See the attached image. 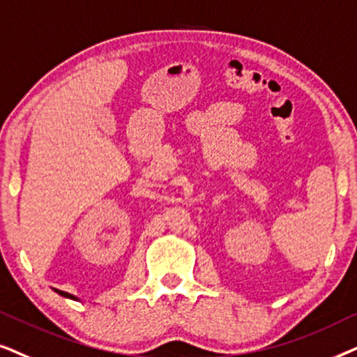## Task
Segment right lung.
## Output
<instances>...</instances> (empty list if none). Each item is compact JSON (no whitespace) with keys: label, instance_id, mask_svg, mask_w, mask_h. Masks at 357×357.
<instances>
[{"label":"right lung","instance_id":"add662e5","mask_svg":"<svg viewBox=\"0 0 357 357\" xmlns=\"http://www.w3.org/2000/svg\"><path fill=\"white\" fill-rule=\"evenodd\" d=\"M55 292H56V294H60V296H61V297H66V298H73V301H78V298H76L75 296H71V294H68V292L59 291V289H55Z\"/></svg>","mask_w":357,"mask_h":357}]
</instances>
